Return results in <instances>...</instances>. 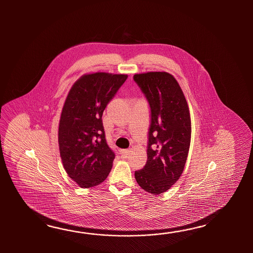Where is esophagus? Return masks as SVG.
<instances>
[{
    "instance_id": "esophagus-1",
    "label": "esophagus",
    "mask_w": 253,
    "mask_h": 253,
    "mask_svg": "<svg viewBox=\"0 0 253 253\" xmlns=\"http://www.w3.org/2000/svg\"><path fill=\"white\" fill-rule=\"evenodd\" d=\"M119 152H120V155L123 158H126L129 156V153H130V151L127 150V149H120Z\"/></svg>"
}]
</instances>
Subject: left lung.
Returning <instances> with one entry per match:
<instances>
[{
	"instance_id": "obj_1",
	"label": "left lung",
	"mask_w": 253,
	"mask_h": 253,
	"mask_svg": "<svg viewBox=\"0 0 253 253\" xmlns=\"http://www.w3.org/2000/svg\"><path fill=\"white\" fill-rule=\"evenodd\" d=\"M150 108L147 161L134 172L140 187L165 193L183 173L191 142L188 105L176 80L167 72L133 77Z\"/></svg>"
}]
</instances>
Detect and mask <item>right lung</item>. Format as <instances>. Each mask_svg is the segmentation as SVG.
Returning a JSON list of instances; mask_svg holds the SVG:
<instances>
[{"label":"right lung","mask_w":253,"mask_h":253,"mask_svg":"<svg viewBox=\"0 0 253 253\" xmlns=\"http://www.w3.org/2000/svg\"><path fill=\"white\" fill-rule=\"evenodd\" d=\"M127 75L97 72L81 77L66 98L59 126V153L65 170L82 188L102 183L115 153L107 143L102 115Z\"/></svg>","instance_id":"add662e5"}]
</instances>
